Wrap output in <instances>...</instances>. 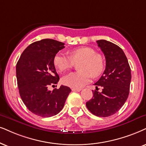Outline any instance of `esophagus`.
<instances>
[{
  "mask_svg": "<svg viewBox=\"0 0 146 146\" xmlns=\"http://www.w3.org/2000/svg\"><path fill=\"white\" fill-rule=\"evenodd\" d=\"M82 89L81 88H72V91L73 92H80Z\"/></svg>",
  "mask_w": 146,
  "mask_h": 146,
  "instance_id": "obj_1",
  "label": "esophagus"
}]
</instances>
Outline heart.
Listing matches in <instances>:
<instances>
[{
	"instance_id": "heart-1",
	"label": "heart",
	"mask_w": 146,
	"mask_h": 146,
	"mask_svg": "<svg viewBox=\"0 0 146 146\" xmlns=\"http://www.w3.org/2000/svg\"><path fill=\"white\" fill-rule=\"evenodd\" d=\"M70 56L58 53L54 58V64L59 73H64L74 66V62H79V71L72 72L62 78L65 86L73 88H82L88 84L93 76H98L104 69V60L96 51L90 47H79L72 50Z\"/></svg>"
}]
</instances>
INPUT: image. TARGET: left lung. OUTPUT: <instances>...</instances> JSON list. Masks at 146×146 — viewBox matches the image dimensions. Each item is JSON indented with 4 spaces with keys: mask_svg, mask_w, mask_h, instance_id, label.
Listing matches in <instances>:
<instances>
[{
    "mask_svg": "<svg viewBox=\"0 0 146 146\" xmlns=\"http://www.w3.org/2000/svg\"><path fill=\"white\" fill-rule=\"evenodd\" d=\"M106 58V68L95 83L93 98L86 102L88 109L97 117H107L121 109L129 94L131 68L124 52L117 45L105 40L96 41ZM103 87L99 92L98 86Z\"/></svg>",
    "mask_w": 146,
    "mask_h": 146,
    "instance_id": "8db88e82",
    "label": "left lung"
}]
</instances>
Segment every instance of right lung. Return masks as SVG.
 <instances>
[{
	"instance_id": "right-lung-1",
	"label": "right lung",
	"mask_w": 146,
	"mask_h": 146,
	"mask_svg": "<svg viewBox=\"0 0 146 146\" xmlns=\"http://www.w3.org/2000/svg\"><path fill=\"white\" fill-rule=\"evenodd\" d=\"M64 45L52 39L35 42L25 49L17 63L20 96L29 111L40 117H50L60 112L71 92L64 86L52 91L48 88L59 81L54 58Z\"/></svg>"
}]
</instances>
